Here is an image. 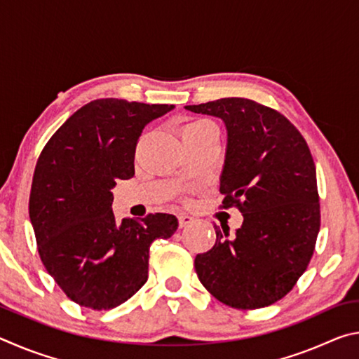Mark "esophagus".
<instances>
[{"label":"esophagus","instance_id":"34e87169","mask_svg":"<svg viewBox=\"0 0 359 359\" xmlns=\"http://www.w3.org/2000/svg\"><path fill=\"white\" fill-rule=\"evenodd\" d=\"M179 226L180 228H185L188 224H191L194 222V218L191 215H187V214H179Z\"/></svg>","mask_w":359,"mask_h":359}]
</instances>
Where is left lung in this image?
Returning <instances> with one entry per match:
<instances>
[{"instance_id": "obj_1", "label": "left lung", "mask_w": 359, "mask_h": 359, "mask_svg": "<svg viewBox=\"0 0 359 359\" xmlns=\"http://www.w3.org/2000/svg\"><path fill=\"white\" fill-rule=\"evenodd\" d=\"M185 109L226 126L220 193L224 208L234 204L244 217L233 239L229 229L214 224L215 245L194 258L199 282L226 306H271L304 274L320 231L309 145L282 114L252 100L222 98Z\"/></svg>"}]
</instances>
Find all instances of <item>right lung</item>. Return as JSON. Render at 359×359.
I'll use <instances>...</instances> for the list:
<instances>
[{"label": "right lung", "mask_w": 359, "mask_h": 359, "mask_svg": "<svg viewBox=\"0 0 359 359\" xmlns=\"http://www.w3.org/2000/svg\"><path fill=\"white\" fill-rule=\"evenodd\" d=\"M171 104L90 101L60 126L41 151L29 193L38 252L48 274L79 306L107 311L147 282L149 250L179 226L171 214L142 220L112 212L115 180L135 175L145 125Z\"/></svg>", "instance_id": "add662e5"}]
</instances>
